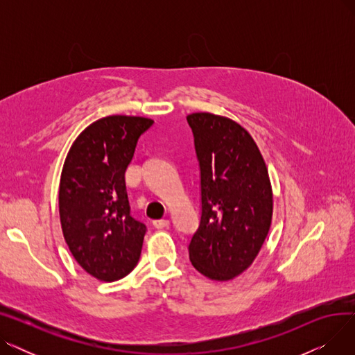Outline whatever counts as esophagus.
Here are the masks:
<instances>
[{
    "label": "esophagus",
    "mask_w": 355,
    "mask_h": 355,
    "mask_svg": "<svg viewBox=\"0 0 355 355\" xmlns=\"http://www.w3.org/2000/svg\"><path fill=\"white\" fill-rule=\"evenodd\" d=\"M153 226H154L155 229H165V227L170 226V221L165 220V218H161V220H154V221H153Z\"/></svg>",
    "instance_id": "34e87169"
}]
</instances>
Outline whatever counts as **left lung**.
<instances>
[{
    "label": "left lung",
    "instance_id": "1",
    "mask_svg": "<svg viewBox=\"0 0 355 355\" xmlns=\"http://www.w3.org/2000/svg\"><path fill=\"white\" fill-rule=\"evenodd\" d=\"M187 122L194 135L201 194L190 260L213 281H230L253 263L270 229L268 168L250 134L234 121L198 112Z\"/></svg>",
    "mask_w": 355,
    "mask_h": 355
}]
</instances>
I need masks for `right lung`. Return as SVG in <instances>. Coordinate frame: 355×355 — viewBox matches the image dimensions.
<instances>
[{
  "mask_svg": "<svg viewBox=\"0 0 355 355\" xmlns=\"http://www.w3.org/2000/svg\"><path fill=\"white\" fill-rule=\"evenodd\" d=\"M153 123L141 116L102 118L66 157L59 189L63 236L76 262L99 281L125 277L139 260L146 226L130 216L125 171Z\"/></svg>",
  "mask_w": 355,
  "mask_h": 355,
  "instance_id": "obj_1",
  "label": "right lung"
}]
</instances>
